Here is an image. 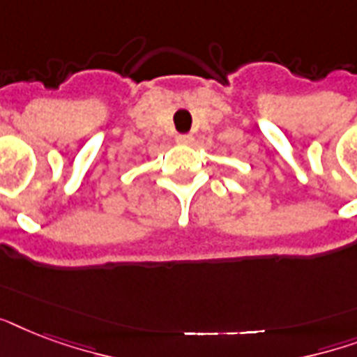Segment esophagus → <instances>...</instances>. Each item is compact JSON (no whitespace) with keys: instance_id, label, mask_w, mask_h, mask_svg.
Listing matches in <instances>:
<instances>
[{"instance_id":"obj_1","label":"esophagus","mask_w":357,"mask_h":357,"mask_svg":"<svg viewBox=\"0 0 357 357\" xmlns=\"http://www.w3.org/2000/svg\"><path fill=\"white\" fill-rule=\"evenodd\" d=\"M176 140H178L179 144H189V142H192V135L179 133V135H176Z\"/></svg>"}]
</instances>
